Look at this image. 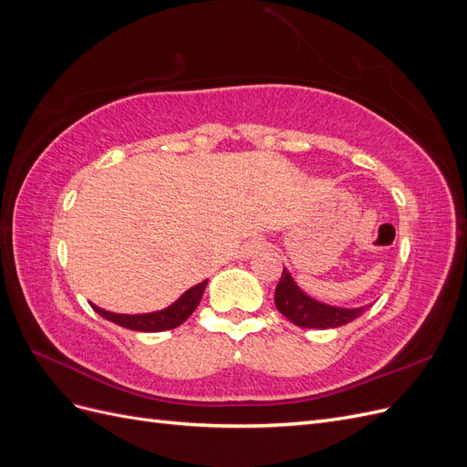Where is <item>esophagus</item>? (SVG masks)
<instances>
[{
  "instance_id": "1",
  "label": "esophagus",
  "mask_w": 467,
  "mask_h": 467,
  "mask_svg": "<svg viewBox=\"0 0 467 467\" xmlns=\"http://www.w3.org/2000/svg\"><path fill=\"white\" fill-rule=\"evenodd\" d=\"M265 247V244L261 242V239H257V242H251L247 247H245V253H244V257H251L253 253H257L259 249H263Z\"/></svg>"
}]
</instances>
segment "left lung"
I'll list each match as a JSON object with an SVG mask.
<instances>
[{
    "label": "left lung",
    "instance_id": "obj_1",
    "mask_svg": "<svg viewBox=\"0 0 467 467\" xmlns=\"http://www.w3.org/2000/svg\"><path fill=\"white\" fill-rule=\"evenodd\" d=\"M275 304L278 312L286 319H290L294 325H298V327H307V329L341 327V325H347L352 319L362 316L366 309V307H352V309L335 307V306H327L309 298L307 294H304L298 288V285H296L286 268L282 271V276L276 285Z\"/></svg>",
    "mask_w": 467,
    "mask_h": 467
}]
</instances>
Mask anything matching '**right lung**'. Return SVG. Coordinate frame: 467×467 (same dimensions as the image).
Listing matches in <instances>:
<instances>
[{"instance_id":"1","label":"right lung","mask_w":467,"mask_h":467,"mask_svg":"<svg viewBox=\"0 0 467 467\" xmlns=\"http://www.w3.org/2000/svg\"><path fill=\"white\" fill-rule=\"evenodd\" d=\"M208 285V280L199 282V285L189 288L185 294L181 296L177 302H173L169 307L161 309V312H153V314H136V316H126V314H112L107 312V309H101L91 304L95 312L120 325V327L132 329V331H144V333H158V331H167V329H175L182 321H187L189 316L194 312L196 306L201 304V298L204 294V288Z\"/></svg>"}]
</instances>
